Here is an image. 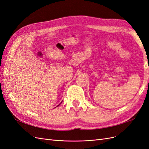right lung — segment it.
Segmentation results:
<instances>
[{
  "label": "right lung",
  "instance_id": "add662e5",
  "mask_svg": "<svg viewBox=\"0 0 149 149\" xmlns=\"http://www.w3.org/2000/svg\"><path fill=\"white\" fill-rule=\"evenodd\" d=\"M61 103H60V104H61ZM60 104H59V105H60ZM59 105H58V106H59Z\"/></svg>",
  "mask_w": 149,
  "mask_h": 149
}]
</instances>
